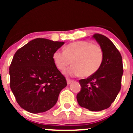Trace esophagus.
<instances>
[{
    "label": "esophagus",
    "instance_id": "esophagus-1",
    "mask_svg": "<svg viewBox=\"0 0 133 133\" xmlns=\"http://www.w3.org/2000/svg\"><path fill=\"white\" fill-rule=\"evenodd\" d=\"M72 80L69 79V78H68V79H66V83H67V84H70V83H72Z\"/></svg>",
    "mask_w": 133,
    "mask_h": 133
}]
</instances>
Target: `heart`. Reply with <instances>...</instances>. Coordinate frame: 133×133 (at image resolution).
<instances>
[{
  "label": "heart",
  "instance_id": "heart-1",
  "mask_svg": "<svg viewBox=\"0 0 133 133\" xmlns=\"http://www.w3.org/2000/svg\"><path fill=\"white\" fill-rule=\"evenodd\" d=\"M52 59L56 67L61 71H64L72 61L73 66L66 72L68 75L89 77L96 73L101 66L103 52L99 46L89 41H80L66 46L64 51H55Z\"/></svg>",
  "mask_w": 133,
  "mask_h": 133
}]
</instances>
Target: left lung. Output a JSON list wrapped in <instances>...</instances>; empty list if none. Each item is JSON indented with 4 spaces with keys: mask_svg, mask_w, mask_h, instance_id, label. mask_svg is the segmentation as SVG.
I'll list each match as a JSON object with an SVG mask.
<instances>
[{
    "mask_svg": "<svg viewBox=\"0 0 133 133\" xmlns=\"http://www.w3.org/2000/svg\"><path fill=\"white\" fill-rule=\"evenodd\" d=\"M103 52L101 66L96 73L79 81L81 90L77 95L78 104L90 111H101L111 105L121 88L123 59L115 44L104 35L92 36Z\"/></svg>",
    "mask_w": 133,
    "mask_h": 133,
    "instance_id": "1",
    "label": "left lung"
}]
</instances>
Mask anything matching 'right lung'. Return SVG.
<instances>
[{"label": "right lung", "mask_w": 133, "mask_h": 133, "mask_svg": "<svg viewBox=\"0 0 133 133\" xmlns=\"http://www.w3.org/2000/svg\"><path fill=\"white\" fill-rule=\"evenodd\" d=\"M64 44L35 38L14 55L9 68L10 89L20 107L28 112H44L53 107L67 84L52 59Z\"/></svg>", "instance_id": "obj_1"}]
</instances>
